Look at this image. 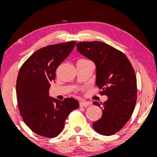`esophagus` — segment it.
Wrapping results in <instances>:
<instances>
[{
    "mask_svg": "<svg viewBox=\"0 0 157 157\" xmlns=\"http://www.w3.org/2000/svg\"><path fill=\"white\" fill-rule=\"evenodd\" d=\"M91 105V102H85V101H80V107H86Z\"/></svg>",
    "mask_w": 157,
    "mask_h": 157,
    "instance_id": "1",
    "label": "esophagus"
}]
</instances>
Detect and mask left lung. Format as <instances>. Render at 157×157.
Returning <instances> with one entry per match:
<instances>
[{
  "mask_svg": "<svg viewBox=\"0 0 157 157\" xmlns=\"http://www.w3.org/2000/svg\"><path fill=\"white\" fill-rule=\"evenodd\" d=\"M76 46L96 65V84L101 89L100 95L108 97L101 103L102 117L93 123L94 129L105 136L116 134L131 118L136 105L137 86L134 68L123 52L103 42H80ZM101 104L94 102L99 107Z\"/></svg>",
  "mask_w": 157,
  "mask_h": 157,
  "instance_id": "left-lung-1",
  "label": "left lung"
}]
</instances>
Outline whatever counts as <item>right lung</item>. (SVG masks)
<instances>
[{"instance_id":"1","label":"right lung","mask_w":157,"mask_h":157,"mask_svg":"<svg viewBox=\"0 0 157 157\" xmlns=\"http://www.w3.org/2000/svg\"><path fill=\"white\" fill-rule=\"evenodd\" d=\"M75 41L45 46L23 63L16 83L17 106L26 125L35 134L54 138L60 134L65 121L79 102L74 98L63 101L50 98V82L56 70L71 53Z\"/></svg>"}]
</instances>
